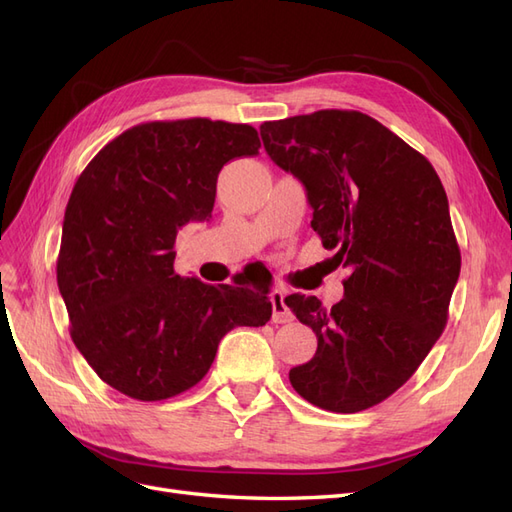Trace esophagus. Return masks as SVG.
<instances>
[{
	"label": "esophagus",
	"instance_id": "1",
	"mask_svg": "<svg viewBox=\"0 0 512 512\" xmlns=\"http://www.w3.org/2000/svg\"><path fill=\"white\" fill-rule=\"evenodd\" d=\"M271 305H273V322H290L292 312L286 305V290L284 288H275L271 292Z\"/></svg>",
	"mask_w": 512,
	"mask_h": 512
}]
</instances>
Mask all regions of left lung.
Segmentation results:
<instances>
[{
  "label": "left lung",
  "mask_w": 512,
  "mask_h": 512,
  "mask_svg": "<svg viewBox=\"0 0 512 512\" xmlns=\"http://www.w3.org/2000/svg\"><path fill=\"white\" fill-rule=\"evenodd\" d=\"M260 136L269 158L305 185L331 262L350 269L331 309L286 297L318 337L290 384L322 410H367L410 380L446 327L461 254L442 181L425 156L359 111L265 121Z\"/></svg>",
  "instance_id": "obj_1"
}]
</instances>
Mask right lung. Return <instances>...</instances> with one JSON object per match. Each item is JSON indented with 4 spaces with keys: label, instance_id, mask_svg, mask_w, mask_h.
Returning a JSON list of instances; mask_svg holds the SVG:
<instances>
[{
    "label": "right lung",
    "instance_id": "1",
    "mask_svg": "<svg viewBox=\"0 0 512 512\" xmlns=\"http://www.w3.org/2000/svg\"><path fill=\"white\" fill-rule=\"evenodd\" d=\"M258 149L247 123L149 121L113 138L76 179L57 284L74 346L119 393L162 401L188 391L230 329L269 322L262 286L175 273L179 228L211 218L222 166Z\"/></svg>",
    "mask_w": 512,
    "mask_h": 512
}]
</instances>
